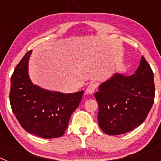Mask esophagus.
Wrapping results in <instances>:
<instances>
[{
    "instance_id": "esophagus-1",
    "label": "esophagus",
    "mask_w": 161,
    "mask_h": 161,
    "mask_svg": "<svg viewBox=\"0 0 161 161\" xmlns=\"http://www.w3.org/2000/svg\"><path fill=\"white\" fill-rule=\"evenodd\" d=\"M95 89H96V84L95 83H91L90 85H88L87 89H86V93L87 94H93V93H94L95 91Z\"/></svg>"
}]
</instances>
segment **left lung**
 <instances>
[{
    "instance_id": "obj_1",
    "label": "left lung",
    "mask_w": 161,
    "mask_h": 161,
    "mask_svg": "<svg viewBox=\"0 0 161 161\" xmlns=\"http://www.w3.org/2000/svg\"><path fill=\"white\" fill-rule=\"evenodd\" d=\"M95 97L99 106L97 120L104 133L121 135L144 122L155 97L154 74L142 56L136 73H115L101 84Z\"/></svg>"
}]
</instances>
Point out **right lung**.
Here are the masks:
<instances>
[{
  "mask_svg": "<svg viewBox=\"0 0 161 161\" xmlns=\"http://www.w3.org/2000/svg\"><path fill=\"white\" fill-rule=\"evenodd\" d=\"M31 53L30 51L24 55L11 76V108L22 128L29 133L45 139L60 137L80 103L84 91L64 93L35 85L28 72Z\"/></svg>",
  "mask_w": 161,
  "mask_h": 161,
  "instance_id": "obj_1",
  "label": "right lung"
}]
</instances>
